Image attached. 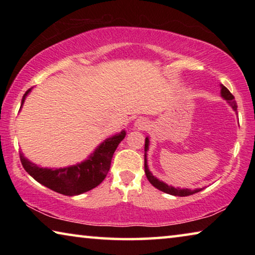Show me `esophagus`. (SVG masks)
I'll list each match as a JSON object with an SVG mask.
<instances>
[{
  "label": "esophagus",
  "instance_id": "34e87169",
  "mask_svg": "<svg viewBox=\"0 0 255 255\" xmlns=\"http://www.w3.org/2000/svg\"><path fill=\"white\" fill-rule=\"evenodd\" d=\"M133 127L136 129H145L147 127V122H146L144 118H138L135 124H133Z\"/></svg>",
  "mask_w": 255,
  "mask_h": 255
}]
</instances>
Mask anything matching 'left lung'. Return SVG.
I'll list each match as a JSON object with an SVG mask.
<instances>
[{"label": "left lung", "mask_w": 255, "mask_h": 255, "mask_svg": "<svg viewBox=\"0 0 255 255\" xmlns=\"http://www.w3.org/2000/svg\"><path fill=\"white\" fill-rule=\"evenodd\" d=\"M221 94L222 97L225 99V100L228 102V105H230L233 109L236 111L237 109V105H236V101H235V98L233 94L228 91V89L225 88L224 85H221ZM148 145H149V139L148 137L145 138V174L147 176V179L152 185H154L155 188L161 190V191L165 192V193H169V195L172 196H178V197H187L190 195H193V193H197L201 191V189H196V190H189V189H180V188H174V187H171V185H167L166 183L162 182V181H159L158 179L155 178V176L150 173V171L148 170V166H147V157H146V153H147V149H148Z\"/></svg>", "instance_id": "left-lung-1"}]
</instances>
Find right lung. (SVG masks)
<instances>
[{"instance_id":"1","label":"right lung","mask_w":255,"mask_h":255,"mask_svg":"<svg viewBox=\"0 0 255 255\" xmlns=\"http://www.w3.org/2000/svg\"><path fill=\"white\" fill-rule=\"evenodd\" d=\"M30 91L31 89L24 93L21 107ZM125 136L126 131L123 130L117 135L107 138L84 162L63 169H44L28 161L22 153H20V161L24 170L37 182L62 195L77 196L98 187L105 180L110 170L115 150Z\"/></svg>"}]
</instances>
